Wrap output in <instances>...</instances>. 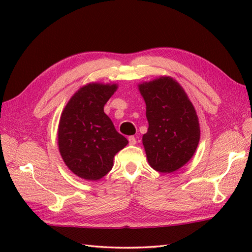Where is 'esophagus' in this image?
Here are the masks:
<instances>
[{"instance_id": "34e87169", "label": "esophagus", "mask_w": 252, "mask_h": 252, "mask_svg": "<svg viewBox=\"0 0 252 252\" xmlns=\"http://www.w3.org/2000/svg\"><path fill=\"white\" fill-rule=\"evenodd\" d=\"M127 140H129L130 145H135V144H136V138L134 136H129V138H127Z\"/></svg>"}]
</instances>
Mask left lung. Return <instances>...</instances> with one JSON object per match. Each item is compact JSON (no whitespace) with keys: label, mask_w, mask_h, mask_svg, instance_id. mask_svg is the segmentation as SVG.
Returning a JSON list of instances; mask_svg holds the SVG:
<instances>
[{"label":"left lung","mask_w":252,"mask_h":252,"mask_svg":"<svg viewBox=\"0 0 252 252\" xmlns=\"http://www.w3.org/2000/svg\"><path fill=\"white\" fill-rule=\"evenodd\" d=\"M146 104L148 130L143 135L149 165L171 173L189 161L200 140L197 112L184 89L171 77L161 76L138 84Z\"/></svg>","instance_id":"1"}]
</instances>
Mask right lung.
Instances as JSON below:
<instances>
[{
    "mask_svg": "<svg viewBox=\"0 0 252 252\" xmlns=\"http://www.w3.org/2000/svg\"><path fill=\"white\" fill-rule=\"evenodd\" d=\"M116 83L83 85L68 100L58 125V149L63 162L79 178L98 181L114 167V157L129 142L118 133L104 106Z\"/></svg>",
    "mask_w": 252,
    "mask_h": 252,
    "instance_id": "1",
    "label": "right lung"
}]
</instances>
